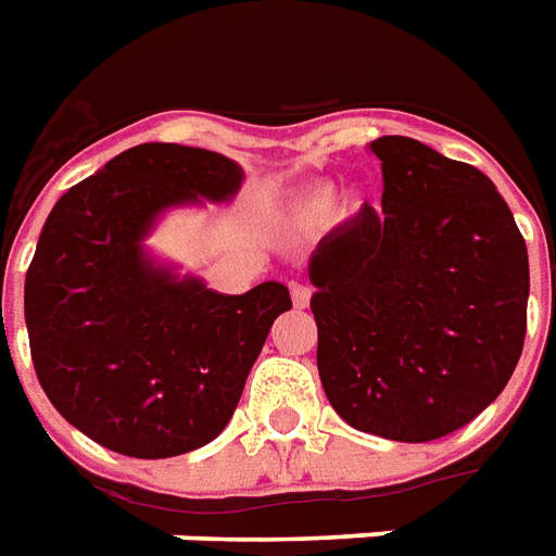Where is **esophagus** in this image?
<instances>
[{"label": "esophagus", "mask_w": 556, "mask_h": 556, "mask_svg": "<svg viewBox=\"0 0 556 556\" xmlns=\"http://www.w3.org/2000/svg\"><path fill=\"white\" fill-rule=\"evenodd\" d=\"M291 300H294L296 308H308V303H312V288L291 286Z\"/></svg>", "instance_id": "esophagus-1"}]
</instances>
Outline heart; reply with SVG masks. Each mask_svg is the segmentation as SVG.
<instances>
[{
    "label": "heart",
    "instance_id": "b5f03b06",
    "mask_svg": "<svg viewBox=\"0 0 556 556\" xmlns=\"http://www.w3.org/2000/svg\"><path fill=\"white\" fill-rule=\"evenodd\" d=\"M331 201V187L329 185H320L314 187V190H308L300 199V204H296V218L300 222H314V218H320L323 213H326V207H329Z\"/></svg>",
    "mask_w": 556,
    "mask_h": 556
}]
</instances>
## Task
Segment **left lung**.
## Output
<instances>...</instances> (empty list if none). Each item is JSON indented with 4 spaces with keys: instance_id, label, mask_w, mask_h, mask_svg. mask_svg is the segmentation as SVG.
<instances>
[{
    "instance_id": "left-lung-1",
    "label": "left lung",
    "mask_w": 556,
    "mask_h": 556,
    "mask_svg": "<svg viewBox=\"0 0 556 556\" xmlns=\"http://www.w3.org/2000/svg\"><path fill=\"white\" fill-rule=\"evenodd\" d=\"M369 150L383 210L366 204L308 260L317 369L355 430L432 441L473 421L517 369L528 248L476 167L404 135Z\"/></svg>"
}]
</instances>
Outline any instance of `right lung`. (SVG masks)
Listing matches in <instances>:
<instances>
[{
	"label": "right lung",
	"instance_id": "1",
	"mask_svg": "<svg viewBox=\"0 0 556 556\" xmlns=\"http://www.w3.org/2000/svg\"><path fill=\"white\" fill-rule=\"evenodd\" d=\"M244 169L218 152L141 143L48 213L25 277L39 387L103 447L169 458L225 430L291 294L277 279L218 294L147 248L164 213L227 204Z\"/></svg>",
	"mask_w": 556,
	"mask_h": 556
}]
</instances>
